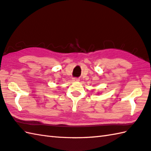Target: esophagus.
<instances>
[{
  "mask_svg": "<svg viewBox=\"0 0 151 151\" xmlns=\"http://www.w3.org/2000/svg\"><path fill=\"white\" fill-rule=\"evenodd\" d=\"M79 81H80V79L78 78H73V81L74 82H78Z\"/></svg>",
  "mask_w": 151,
  "mask_h": 151,
  "instance_id": "obj_1",
  "label": "esophagus"
}]
</instances>
